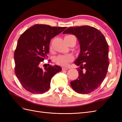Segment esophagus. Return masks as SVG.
I'll return each mask as SVG.
<instances>
[{
	"label": "esophagus",
	"mask_w": 122,
	"mask_h": 122,
	"mask_svg": "<svg viewBox=\"0 0 122 122\" xmlns=\"http://www.w3.org/2000/svg\"><path fill=\"white\" fill-rule=\"evenodd\" d=\"M62 71H65V70H68V68H62Z\"/></svg>",
	"instance_id": "esophagus-1"
}]
</instances>
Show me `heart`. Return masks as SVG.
<instances>
[{"mask_svg":"<svg viewBox=\"0 0 122 122\" xmlns=\"http://www.w3.org/2000/svg\"><path fill=\"white\" fill-rule=\"evenodd\" d=\"M72 35H67L65 37H69ZM51 49V46L50 47ZM74 59V57L71 54L69 55H61L58 56L56 59V63L59 66H67L69 65V63L72 61Z\"/></svg>","mask_w":122,"mask_h":122,"instance_id":"heart-1","label":"heart"}]
</instances>
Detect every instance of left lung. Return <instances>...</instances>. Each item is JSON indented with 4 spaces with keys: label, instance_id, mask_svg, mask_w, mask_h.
<instances>
[{
    "label": "left lung",
    "instance_id": "left-lung-1",
    "mask_svg": "<svg viewBox=\"0 0 122 122\" xmlns=\"http://www.w3.org/2000/svg\"><path fill=\"white\" fill-rule=\"evenodd\" d=\"M63 33L76 36L79 41L80 53L74 63L79 77L71 82L74 91L80 94L94 91L102 84L107 76L108 61V46L100 31L89 25L70 27Z\"/></svg>",
    "mask_w": 122,
    "mask_h": 122
}]
</instances>
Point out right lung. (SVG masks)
<instances>
[{"label": "right lung", "mask_w": 122, "mask_h": 122, "mask_svg": "<svg viewBox=\"0 0 122 122\" xmlns=\"http://www.w3.org/2000/svg\"><path fill=\"white\" fill-rule=\"evenodd\" d=\"M66 28L36 24L20 36L14 53L15 72L28 92L42 94L48 91L52 77L61 71L58 66L50 65L43 70L40 64L48 58L50 40Z\"/></svg>", "instance_id": "add662e5"}]
</instances>
